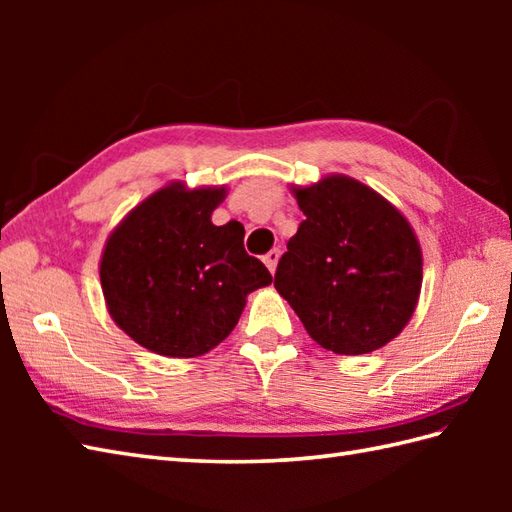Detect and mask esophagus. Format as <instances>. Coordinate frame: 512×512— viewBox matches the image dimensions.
Segmentation results:
<instances>
[{
  "instance_id": "obj_1",
  "label": "esophagus",
  "mask_w": 512,
  "mask_h": 512,
  "mask_svg": "<svg viewBox=\"0 0 512 512\" xmlns=\"http://www.w3.org/2000/svg\"><path fill=\"white\" fill-rule=\"evenodd\" d=\"M279 250L277 248H273V250H268V253L264 255V264L268 266V270H270V273H275V270H277V262H279Z\"/></svg>"
}]
</instances>
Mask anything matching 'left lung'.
I'll return each instance as SVG.
<instances>
[{
  "instance_id": "left-lung-1",
  "label": "left lung",
  "mask_w": 512,
  "mask_h": 512,
  "mask_svg": "<svg viewBox=\"0 0 512 512\" xmlns=\"http://www.w3.org/2000/svg\"><path fill=\"white\" fill-rule=\"evenodd\" d=\"M295 195L306 220L277 264L279 295L334 354H369L396 339L422 286V253L409 222L345 176Z\"/></svg>"
}]
</instances>
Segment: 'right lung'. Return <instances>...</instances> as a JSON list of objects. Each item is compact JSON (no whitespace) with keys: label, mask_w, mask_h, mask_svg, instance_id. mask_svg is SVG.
Instances as JSON below:
<instances>
[{"label":"right lung","mask_w":512,"mask_h":512,"mask_svg":"<svg viewBox=\"0 0 512 512\" xmlns=\"http://www.w3.org/2000/svg\"><path fill=\"white\" fill-rule=\"evenodd\" d=\"M224 189L171 184L129 213L107 239L101 286L112 319L162 356L191 358L222 343L268 268L244 250V226L211 222Z\"/></svg>","instance_id":"add662e5"}]
</instances>
